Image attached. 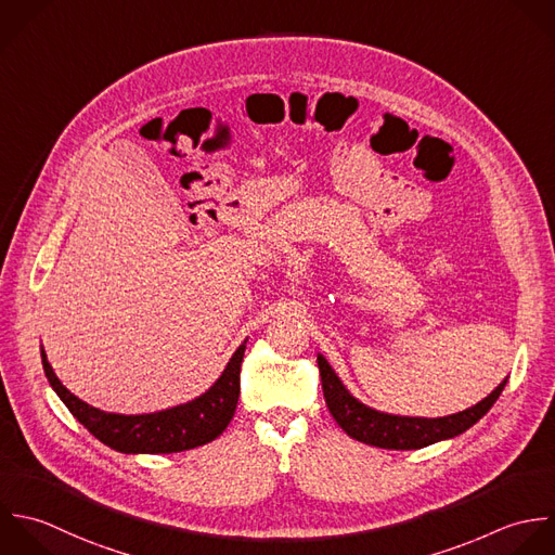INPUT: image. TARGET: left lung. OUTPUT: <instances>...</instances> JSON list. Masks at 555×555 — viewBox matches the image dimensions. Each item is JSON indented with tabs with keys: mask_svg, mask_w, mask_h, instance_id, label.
<instances>
[{
	"mask_svg": "<svg viewBox=\"0 0 555 555\" xmlns=\"http://www.w3.org/2000/svg\"><path fill=\"white\" fill-rule=\"evenodd\" d=\"M318 367L322 376V391L326 406L333 415V420L344 428V433L361 443L383 448V450H420L446 439H454L469 430L476 422H480L491 406L502 396L506 380L500 383L482 402L476 406L448 415V417H402V415H389L374 411L359 402L339 380L335 370L328 365V361L318 354Z\"/></svg>",
	"mask_w": 555,
	"mask_h": 555,
	"instance_id": "8db88e82",
	"label": "left lung"
}]
</instances>
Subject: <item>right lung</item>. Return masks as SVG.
Returning <instances> with one entry per match:
<instances>
[{"mask_svg":"<svg viewBox=\"0 0 555 555\" xmlns=\"http://www.w3.org/2000/svg\"><path fill=\"white\" fill-rule=\"evenodd\" d=\"M246 341L235 350L220 378L192 402L144 415H118L99 411L73 396L51 370L40 348L42 370L73 417L103 446L122 454H175L194 450L220 437L235 415L240 398V367Z\"/></svg>","mask_w":555,"mask_h":555,"instance_id":"right-lung-1","label":"right lung"}]
</instances>
